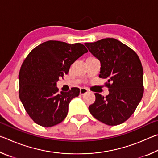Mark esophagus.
I'll list each match as a JSON object with an SVG mask.
<instances>
[{
  "label": "esophagus",
  "instance_id": "1",
  "mask_svg": "<svg viewBox=\"0 0 158 158\" xmlns=\"http://www.w3.org/2000/svg\"><path fill=\"white\" fill-rule=\"evenodd\" d=\"M89 92V90H88L86 89H85V88H81V89H80V95H84L85 93H87Z\"/></svg>",
  "mask_w": 158,
  "mask_h": 158
}]
</instances>
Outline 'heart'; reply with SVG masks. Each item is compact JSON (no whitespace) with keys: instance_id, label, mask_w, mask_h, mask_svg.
<instances>
[{"instance_id":"heart-1","label":"heart","mask_w":158,"mask_h":158,"mask_svg":"<svg viewBox=\"0 0 158 158\" xmlns=\"http://www.w3.org/2000/svg\"><path fill=\"white\" fill-rule=\"evenodd\" d=\"M89 58H93V57H89Z\"/></svg>"}]
</instances>
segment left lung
Listing matches in <instances>:
<instances>
[{"label": "left lung", "instance_id": "left-lung-1", "mask_svg": "<svg viewBox=\"0 0 158 158\" xmlns=\"http://www.w3.org/2000/svg\"><path fill=\"white\" fill-rule=\"evenodd\" d=\"M89 52L100 60V78L109 93L106 97L95 93L90 113L103 123L117 125L132 116L143 94V71L135 51L114 38L86 42Z\"/></svg>", "mask_w": 158, "mask_h": 158}]
</instances>
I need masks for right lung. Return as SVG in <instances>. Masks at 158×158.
Listing matches in <instances>:
<instances>
[{"instance_id":"obj_1","label":"right lung","mask_w":158,"mask_h":158,"mask_svg":"<svg viewBox=\"0 0 158 158\" xmlns=\"http://www.w3.org/2000/svg\"><path fill=\"white\" fill-rule=\"evenodd\" d=\"M88 50L81 43L49 40L28 53L21 66L19 95L31 119L42 127H52L68 115V105L79 95L78 88L58 93L56 81Z\"/></svg>"}]
</instances>
